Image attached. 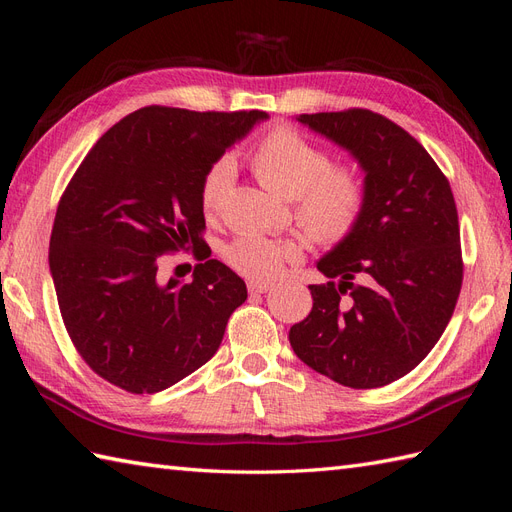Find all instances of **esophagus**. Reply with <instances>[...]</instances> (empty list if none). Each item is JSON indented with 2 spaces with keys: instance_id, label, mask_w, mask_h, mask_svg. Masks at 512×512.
Segmentation results:
<instances>
[{
  "instance_id": "obj_1",
  "label": "esophagus",
  "mask_w": 512,
  "mask_h": 512,
  "mask_svg": "<svg viewBox=\"0 0 512 512\" xmlns=\"http://www.w3.org/2000/svg\"><path fill=\"white\" fill-rule=\"evenodd\" d=\"M247 290H250L252 294H262V292H269V290H271V284H262V282H250V284H247Z\"/></svg>"
}]
</instances>
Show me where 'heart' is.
<instances>
[{"label": "heart", "mask_w": 512, "mask_h": 512, "mask_svg": "<svg viewBox=\"0 0 512 512\" xmlns=\"http://www.w3.org/2000/svg\"><path fill=\"white\" fill-rule=\"evenodd\" d=\"M250 166L258 181L294 203V218L318 243L346 239L365 209V181L354 164H331L329 153L288 126H275L256 145ZM232 181V162L218 160L200 183L207 215L220 209ZM303 258L292 239L241 235L224 247V260L252 282H273Z\"/></svg>", "instance_id": "b5f03b06"}]
</instances>
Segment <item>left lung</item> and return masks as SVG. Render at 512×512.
Returning <instances> with one entry per match:
<instances>
[{
	"label": "left lung",
	"mask_w": 512,
	"mask_h": 512,
	"mask_svg": "<svg viewBox=\"0 0 512 512\" xmlns=\"http://www.w3.org/2000/svg\"><path fill=\"white\" fill-rule=\"evenodd\" d=\"M297 119L352 153L367 196L356 228L318 260L339 282L309 286L314 307L290 327V346L322 376L378 389L410 374L455 312L463 280L455 198L425 147L391 119L367 108Z\"/></svg>",
	"instance_id": "left-lung-1"
}]
</instances>
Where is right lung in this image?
Listing matches in <instances>:
<instances>
[{"mask_svg": "<svg viewBox=\"0 0 512 512\" xmlns=\"http://www.w3.org/2000/svg\"><path fill=\"white\" fill-rule=\"evenodd\" d=\"M269 115L145 106L104 132L59 200L49 267L74 348L128 393H158L218 352L247 299L220 260L192 282L158 277L162 254L205 243L200 183L228 147Z\"/></svg>", "mask_w": 512, "mask_h": 512, "instance_id": "add662e5", "label": "right lung"}]
</instances>
